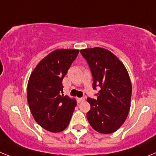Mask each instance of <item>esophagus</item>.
Here are the masks:
<instances>
[{
  "mask_svg": "<svg viewBox=\"0 0 156 156\" xmlns=\"http://www.w3.org/2000/svg\"><path fill=\"white\" fill-rule=\"evenodd\" d=\"M78 102H82L85 100V97H81V98H78Z\"/></svg>",
  "mask_w": 156,
  "mask_h": 156,
  "instance_id": "obj_1",
  "label": "esophagus"
}]
</instances>
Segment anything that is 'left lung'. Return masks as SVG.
Instances as JSON below:
<instances>
[{
  "label": "left lung",
  "instance_id": "obj_1",
  "mask_svg": "<svg viewBox=\"0 0 156 156\" xmlns=\"http://www.w3.org/2000/svg\"><path fill=\"white\" fill-rule=\"evenodd\" d=\"M90 68L92 88H100L97 99L88 97L91 106L87 113L90 125L101 134H111L125 121L131 98V83L121 61L103 48L95 47L80 51Z\"/></svg>",
  "mask_w": 156,
  "mask_h": 156
}]
</instances>
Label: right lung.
<instances>
[{"label": "right lung", "mask_w": 156, "mask_h": 156, "mask_svg": "<svg viewBox=\"0 0 156 156\" xmlns=\"http://www.w3.org/2000/svg\"><path fill=\"white\" fill-rule=\"evenodd\" d=\"M78 50H57L43 59L29 80L27 98L31 113L43 128L60 132L69 124L75 99L63 94V78L78 56Z\"/></svg>", "instance_id": "1"}]
</instances>
